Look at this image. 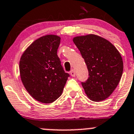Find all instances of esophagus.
Instances as JSON below:
<instances>
[{"mask_svg": "<svg viewBox=\"0 0 134 134\" xmlns=\"http://www.w3.org/2000/svg\"><path fill=\"white\" fill-rule=\"evenodd\" d=\"M70 73H71V75L72 77H75V71L74 69H72L71 71H70Z\"/></svg>", "mask_w": 134, "mask_h": 134, "instance_id": "esophagus-1", "label": "esophagus"}]
</instances>
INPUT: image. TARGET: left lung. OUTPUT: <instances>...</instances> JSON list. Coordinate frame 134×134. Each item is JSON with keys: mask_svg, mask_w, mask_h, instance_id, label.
I'll return each instance as SVG.
<instances>
[{"mask_svg": "<svg viewBox=\"0 0 134 134\" xmlns=\"http://www.w3.org/2000/svg\"><path fill=\"white\" fill-rule=\"evenodd\" d=\"M73 41L85 59L88 79L81 82L91 100L107 99L117 87L123 73L122 56L112 43L94 34L76 36Z\"/></svg>", "mask_w": 134, "mask_h": 134, "instance_id": "1", "label": "left lung"}]
</instances>
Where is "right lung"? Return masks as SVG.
Listing matches in <instances>:
<instances>
[{
  "instance_id": "right-lung-1",
  "label": "right lung",
  "mask_w": 134,
  "mask_h": 134,
  "mask_svg": "<svg viewBox=\"0 0 134 134\" xmlns=\"http://www.w3.org/2000/svg\"><path fill=\"white\" fill-rule=\"evenodd\" d=\"M60 40L57 35L40 37L27 47L20 60V75L25 88L42 103L56 100L69 77L57 54Z\"/></svg>"
}]
</instances>
